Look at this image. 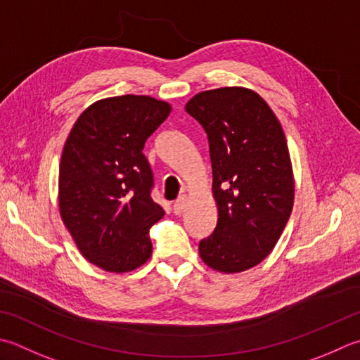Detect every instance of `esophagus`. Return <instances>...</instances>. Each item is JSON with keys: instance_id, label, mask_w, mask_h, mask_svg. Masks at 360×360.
I'll use <instances>...</instances> for the list:
<instances>
[{"instance_id": "34e87169", "label": "esophagus", "mask_w": 360, "mask_h": 360, "mask_svg": "<svg viewBox=\"0 0 360 360\" xmlns=\"http://www.w3.org/2000/svg\"><path fill=\"white\" fill-rule=\"evenodd\" d=\"M186 202H187V200H186V196H181V198H178L174 202H173V212L176 214V215H179V214H182V210L186 209Z\"/></svg>"}]
</instances>
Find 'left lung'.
I'll return each mask as SVG.
<instances>
[{
    "label": "left lung",
    "instance_id": "obj_1",
    "mask_svg": "<svg viewBox=\"0 0 360 360\" xmlns=\"http://www.w3.org/2000/svg\"><path fill=\"white\" fill-rule=\"evenodd\" d=\"M207 134L218 220L200 242L210 269L238 273L270 255L293 207V173L284 131L252 90L201 91L186 105Z\"/></svg>",
    "mask_w": 360,
    "mask_h": 360
}]
</instances>
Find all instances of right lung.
Instances as JSON below:
<instances>
[{
  "instance_id": "add662e5",
  "label": "right lung",
  "mask_w": 360,
  "mask_h": 360,
  "mask_svg": "<svg viewBox=\"0 0 360 360\" xmlns=\"http://www.w3.org/2000/svg\"><path fill=\"white\" fill-rule=\"evenodd\" d=\"M170 104L123 95L96 101L77 118L62 151V220L89 262L105 271L136 270L150 259V228L164 217L151 198L143 154Z\"/></svg>"
}]
</instances>
